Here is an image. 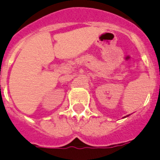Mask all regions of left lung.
<instances>
[{"instance_id": "8db88e82", "label": "left lung", "mask_w": 160, "mask_h": 160, "mask_svg": "<svg viewBox=\"0 0 160 160\" xmlns=\"http://www.w3.org/2000/svg\"><path fill=\"white\" fill-rule=\"evenodd\" d=\"M127 116H128V115H127ZM127 116H126V117H127Z\"/></svg>"}]
</instances>
